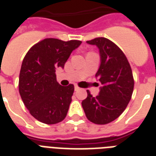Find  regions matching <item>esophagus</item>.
Returning <instances> with one entry per match:
<instances>
[{
    "instance_id": "obj_1",
    "label": "esophagus",
    "mask_w": 156,
    "mask_h": 156,
    "mask_svg": "<svg viewBox=\"0 0 156 156\" xmlns=\"http://www.w3.org/2000/svg\"><path fill=\"white\" fill-rule=\"evenodd\" d=\"M78 90H80V88L78 87V86H75V87H74V90H75V91H78Z\"/></svg>"
}]
</instances>
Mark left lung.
Wrapping results in <instances>:
<instances>
[{
    "mask_svg": "<svg viewBox=\"0 0 156 156\" xmlns=\"http://www.w3.org/2000/svg\"><path fill=\"white\" fill-rule=\"evenodd\" d=\"M100 49V66L95 77L101 87L93 97L89 90L82 106L87 118L97 125L108 124L121 115L133 94V73L126 55L108 39L98 37L87 41Z\"/></svg>",
    "mask_w": 156,
    "mask_h": 156,
    "instance_id": "8db88e82",
    "label": "left lung"
}]
</instances>
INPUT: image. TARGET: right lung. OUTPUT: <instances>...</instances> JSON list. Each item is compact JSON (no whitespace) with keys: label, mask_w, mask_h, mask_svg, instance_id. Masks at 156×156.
Returning a JSON list of instances; mask_svg holds the SVG:
<instances>
[{"label":"right lung","mask_w":156,"mask_h":156,"mask_svg":"<svg viewBox=\"0 0 156 156\" xmlns=\"http://www.w3.org/2000/svg\"><path fill=\"white\" fill-rule=\"evenodd\" d=\"M80 40L63 41L48 38L30 48L21 66L18 88L30 113L40 122L53 125L66 118L74 87L61 86L56 69L64 68Z\"/></svg>","instance_id":"add662e5"}]
</instances>
